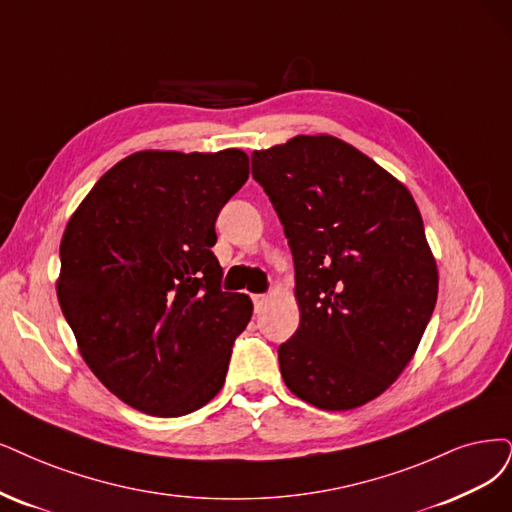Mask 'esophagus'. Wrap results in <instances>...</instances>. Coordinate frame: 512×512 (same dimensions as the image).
<instances>
[{
  "mask_svg": "<svg viewBox=\"0 0 512 512\" xmlns=\"http://www.w3.org/2000/svg\"><path fill=\"white\" fill-rule=\"evenodd\" d=\"M253 299V306H255V312H259L263 306L268 304V295H251Z\"/></svg>",
  "mask_w": 512,
  "mask_h": 512,
  "instance_id": "obj_1",
  "label": "esophagus"
}]
</instances>
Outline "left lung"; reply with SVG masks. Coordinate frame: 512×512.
Segmentation results:
<instances>
[{"label": "left lung", "mask_w": 512, "mask_h": 512, "mask_svg": "<svg viewBox=\"0 0 512 512\" xmlns=\"http://www.w3.org/2000/svg\"><path fill=\"white\" fill-rule=\"evenodd\" d=\"M251 164L295 261L301 318L278 348L282 380L318 409L361 407L409 365L437 304L418 204L388 170L329 135L253 151Z\"/></svg>", "instance_id": "left-lung-1"}]
</instances>
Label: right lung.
Here are the masks:
<instances>
[{
	"mask_svg": "<svg viewBox=\"0 0 512 512\" xmlns=\"http://www.w3.org/2000/svg\"><path fill=\"white\" fill-rule=\"evenodd\" d=\"M246 179L242 149L137 151L71 215L56 295L86 365L126 405L179 418L221 390L253 304L221 291L211 246Z\"/></svg>",
	"mask_w": 512,
	"mask_h": 512,
	"instance_id": "1",
	"label": "right lung"
}]
</instances>
